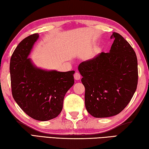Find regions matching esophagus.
I'll return each mask as SVG.
<instances>
[{
	"label": "esophagus",
	"mask_w": 149,
	"mask_h": 149,
	"mask_svg": "<svg viewBox=\"0 0 149 149\" xmlns=\"http://www.w3.org/2000/svg\"><path fill=\"white\" fill-rule=\"evenodd\" d=\"M74 79L75 80H79L81 79V75L79 73L75 72L74 74Z\"/></svg>",
	"instance_id": "obj_1"
}]
</instances>
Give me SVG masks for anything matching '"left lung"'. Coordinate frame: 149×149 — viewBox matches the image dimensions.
<instances>
[{
  "label": "left lung",
  "instance_id": "1",
  "mask_svg": "<svg viewBox=\"0 0 149 149\" xmlns=\"http://www.w3.org/2000/svg\"><path fill=\"white\" fill-rule=\"evenodd\" d=\"M110 52H101L79 64L78 70L85 88L86 109L95 118L118 114L129 103L138 81L134 50L120 34L113 32Z\"/></svg>",
  "mask_w": 149,
  "mask_h": 149
}]
</instances>
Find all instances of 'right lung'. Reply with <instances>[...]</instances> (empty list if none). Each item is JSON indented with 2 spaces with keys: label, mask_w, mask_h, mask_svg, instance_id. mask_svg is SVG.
<instances>
[{
  "label": "right lung",
  "mask_w": 149,
  "mask_h": 149,
  "mask_svg": "<svg viewBox=\"0 0 149 149\" xmlns=\"http://www.w3.org/2000/svg\"><path fill=\"white\" fill-rule=\"evenodd\" d=\"M38 38L35 33L19 44L11 55L10 70L14 100L28 116L43 121L61 113L66 93L74 84L75 71H46L35 66L28 57Z\"/></svg>",
  "instance_id": "right-lung-1"
}]
</instances>
